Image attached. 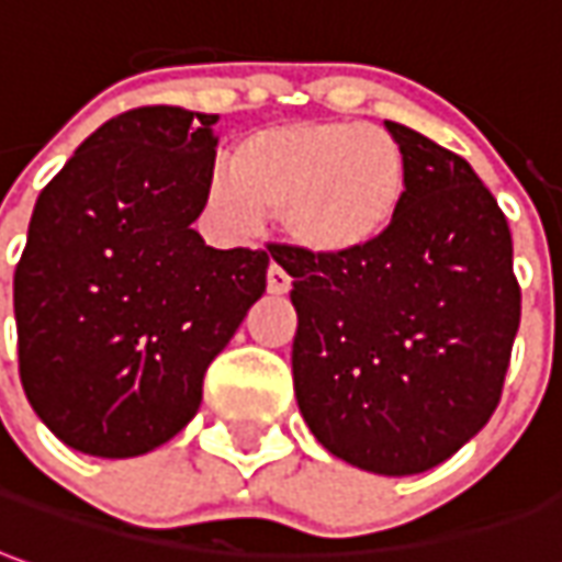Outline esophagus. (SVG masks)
<instances>
[{
    "mask_svg": "<svg viewBox=\"0 0 562 562\" xmlns=\"http://www.w3.org/2000/svg\"><path fill=\"white\" fill-rule=\"evenodd\" d=\"M266 284H269V293L281 296V293H288L290 290V274L284 272L278 262H272V266H269V274H266Z\"/></svg>",
    "mask_w": 562,
    "mask_h": 562,
    "instance_id": "1",
    "label": "esophagus"
}]
</instances>
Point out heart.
Returning a JSON list of instances; mask_svg holds the SVG:
<instances>
[{
    "mask_svg": "<svg viewBox=\"0 0 562 562\" xmlns=\"http://www.w3.org/2000/svg\"><path fill=\"white\" fill-rule=\"evenodd\" d=\"M207 204L232 232L278 216L315 259L361 257L394 229L409 192V158L392 131L358 122H290L232 143Z\"/></svg>",
    "mask_w": 562,
    "mask_h": 562,
    "instance_id": "1",
    "label": "heart"
}]
</instances>
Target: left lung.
Listing matches in <instances>:
<instances>
[{"mask_svg":"<svg viewBox=\"0 0 562 562\" xmlns=\"http://www.w3.org/2000/svg\"><path fill=\"white\" fill-rule=\"evenodd\" d=\"M409 158L394 229L361 257L274 244L293 278V392L321 447L404 477L490 422L520 327L508 220L465 158L385 122Z\"/></svg>","mask_w":562,"mask_h":562,"instance_id":"left-lung-1","label":"left lung"}]
</instances>
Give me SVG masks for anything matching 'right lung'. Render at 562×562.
Returning <instances> with one entry per match:
<instances>
[{"instance_id":"add662e5","label":"right lung","mask_w":562,"mask_h":562,"mask_svg":"<svg viewBox=\"0 0 562 562\" xmlns=\"http://www.w3.org/2000/svg\"><path fill=\"white\" fill-rule=\"evenodd\" d=\"M216 115L140 106L42 189L14 269L26 401L67 447L131 459L199 413L201 382L266 293L262 250L207 247Z\"/></svg>"}]
</instances>
